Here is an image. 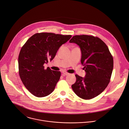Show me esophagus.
Listing matches in <instances>:
<instances>
[{
	"label": "esophagus",
	"mask_w": 129,
	"mask_h": 129,
	"mask_svg": "<svg viewBox=\"0 0 129 129\" xmlns=\"http://www.w3.org/2000/svg\"><path fill=\"white\" fill-rule=\"evenodd\" d=\"M62 73L64 74V75H69V74L68 73H67V72H64V71H63V72H62Z\"/></svg>",
	"instance_id": "34e87169"
}]
</instances>
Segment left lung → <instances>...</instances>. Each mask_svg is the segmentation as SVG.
<instances>
[{"instance_id": "1", "label": "left lung", "mask_w": 129, "mask_h": 129, "mask_svg": "<svg viewBox=\"0 0 129 129\" xmlns=\"http://www.w3.org/2000/svg\"><path fill=\"white\" fill-rule=\"evenodd\" d=\"M70 43L80 49V62L86 72L84 77L76 75V80L72 88L83 99L98 96L110 82L113 67V59L107 45L98 38L91 36H75Z\"/></svg>"}]
</instances>
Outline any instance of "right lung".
<instances>
[{
	"mask_svg": "<svg viewBox=\"0 0 129 129\" xmlns=\"http://www.w3.org/2000/svg\"><path fill=\"white\" fill-rule=\"evenodd\" d=\"M72 36L52 33H36L30 38L20 52L19 73L24 86L32 94L43 97L51 94L60 77V72L45 70L44 64L55 56L62 44Z\"/></svg>",
	"mask_w": 129,
	"mask_h": 129,
	"instance_id": "right-lung-1",
	"label": "right lung"
}]
</instances>
